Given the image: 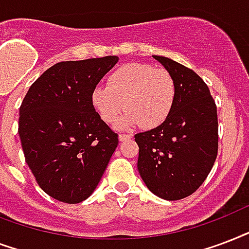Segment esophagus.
<instances>
[{
	"instance_id": "esophagus-1",
	"label": "esophagus",
	"mask_w": 249,
	"mask_h": 249,
	"mask_svg": "<svg viewBox=\"0 0 249 249\" xmlns=\"http://www.w3.org/2000/svg\"><path fill=\"white\" fill-rule=\"evenodd\" d=\"M132 138V135L131 134H119V140L121 142H126V140H128V139Z\"/></svg>"
}]
</instances>
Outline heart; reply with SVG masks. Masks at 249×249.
Returning a JSON list of instances; mask_svg holds the SVG:
<instances>
[{"instance_id": "heart-1", "label": "heart", "mask_w": 249, "mask_h": 249, "mask_svg": "<svg viewBox=\"0 0 249 249\" xmlns=\"http://www.w3.org/2000/svg\"><path fill=\"white\" fill-rule=\"evenodd\" d=\"M177 97L173 75L148 63H127L113 71L107 87L90 92V105L105 123H114L127 111L119 126H140L146 130L161 126L171 114Z\"/></svg>"}]
</instances>
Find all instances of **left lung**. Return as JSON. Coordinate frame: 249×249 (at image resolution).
I'll return each instance as SVG.
<instances>
[{
    "label": "left lung",
    "instance_id": "obj_1",
    "mask_svg": "<svg viewBox=\"0 0 249 249\" xmlns=\"http://www.w3.org/2000/svg\"><path fill=\"white\" fill-rule=\"evenodd\" d=\"M175 80L177 97L169 118L153 130L135 135L138 169L151 192L180 200L203 184L218 153V118L211 90L194 70L153 55Z\"/></svg>",
    "mask_w": 249,
    "mask_h": 249
}]
</instances>
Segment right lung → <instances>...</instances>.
<instances>
[{
    "mask_svg": "<svg viewBox=\"0 0 249 249\" xmlns=\"http://www.w3.org/2000/svg\"><path fill=\"white\" fill-rule=\"evenodd\" d=\"M118 62L117 55L66 61L36 79L19 109L23 153L51 197L82 203L97 187L118 145L90 105V92Z\"/></svg>",
    "mask_w": 249,
    "mask_h": 249,
    "instance_id": "obj_1",
    "label": "right lung"
}]
</instances>
